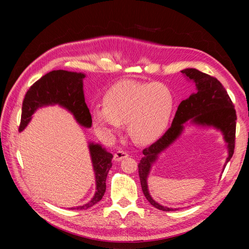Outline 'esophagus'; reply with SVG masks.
Returning a JSON list of instances; mask_svg holds the SVG:
<instances>
[{"instance_id": "1", "label": "esophagus", "mask_w": 249, "mask_h": 249, "mask_svg": "<svg viewBox=\"0 0 249 249\" xmlns=\"http://www.w3.org/2000/svg\"><path fill=\"white\" fill-rule=\"evenodd\" d=\"M127 156V153L126 152H124V150H117V152L114 154V161H116V162H120L122 160H124V158H126Z\"/></svg>"}]
</instances>
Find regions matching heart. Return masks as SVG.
I'll use <instances>...</instances> for the list:
<instances>
[{"instance_id":"b5f03b06","label":"heart","mask_w":249,"mask_h":249,"mask_svg":"<svg viewBox=\"0 0 249 249\" xmlns=\"http://www.w3.org/2000/svg\"><path fill=\"white\" fill-rule=\"evenodd\" d=\"M173 107L175 99L167 86L124 80L107 89L104 104L95 105L91 116L96 129L106 136H113L127 122L131 138L148 144L166 131Z\"/></svg>"}]
</instances>
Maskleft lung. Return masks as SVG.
<instances>
[{"label": "left lung", "mask_w": 249, "mask_h": 249, "mask_svg": "<svg viewBox=\"0 0 249 249\" xmlns=\"http://www.w3.org/2000/svg\"><path fill=\"white\" fill-rule=\"evenodd\" d=\"M182 73L188 80L194 82L195 92L178 105L171 126L159 140L143 149V157L138 164L143 194L150 205L166 212L178 209L164 207L150 196L147 178L153 164L158 160L159 155L178 139L184 132L186 124H191L199 126L213 127L221 132L228 148V158L224 163L223 170L232 157L235 149L237 116L227 90L216 78L211 77L198 70L186 69L182 71Z\"/></svg>", "instance_id": "left-lung-1"}]
</instances>
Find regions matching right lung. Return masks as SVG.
Returning <instances> with one entry per match:
<instances>
[{
	"mask_svg": "<svg viewBox=\"0 0 249 249\" xmlns=\"http://www.w3.org/2000/svg\"><path fill=\"white\" fill-rule=\"evenodd\" d=\"M85 77L82 72L59 70L52 71L36 81L29 88L22 102L18 131L25 130L37 109L53 105H59L71 112L80 125L91 127L92 119L83 91V80ZM88 148L95 176V193L91 200L83 206L70 208L71 210H86L94 206L106 192V179L112 167L113 155L99 143L89 142Z\"/></svg>",
	"mask_w": 249,
	"mask_h": 249,
	"instance_id": "right-lung-1",
	"label": "right lung"
}]
</instances>
